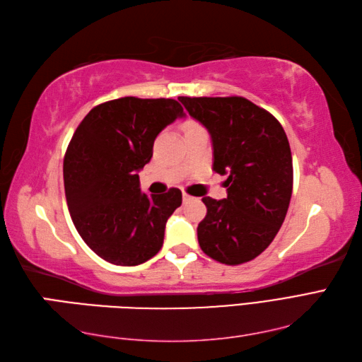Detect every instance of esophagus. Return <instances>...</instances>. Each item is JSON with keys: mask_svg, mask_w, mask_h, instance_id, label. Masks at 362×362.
I'll list each match as a JSON object with an SVG mask.
<instances>
[{"mask_svg": "<svg viewBox=\"0 0 362 362\" xmlns=\"http://www.w3.org/2000/svg\"><path fill=\"white\" fill-rule=\"evenodd\" d=\"M192 199V197L190 195H187V193H182V201L186 202V201H190Z\"/></svg>", "mask_w": 362, "mask_h": 362, "instance_id": "1", "label": "esophagus"}]
</instances>
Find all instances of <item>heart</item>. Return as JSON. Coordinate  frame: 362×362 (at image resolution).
I'll return each mask as SVG.
<instances>
[{
    "label": "heart",
    "instance_id": "heart-1",
    "mask_svg": "<svg viewBox=\"0 0 362 362\" xmlns=\"http://www.w3.org/2000/svg\"><path fill=\"white\" fill-rule=\"evenodd\" d=\"M197 127H201L199 124H197V122H193V121H187L186 124L182 126V129H184V132H187V130H192V129H197Z\"/></svg>",
    "mask_w": 362,
    "mask_h": 362
}]
</instances>
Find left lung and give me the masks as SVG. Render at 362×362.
Wrapping results in <instances>:
<instances>
[{
	"label": "left lung",
	"mask_w": 362,
	"mask_h": 362,
	"mask_svg": "<svg viewBox=\"0 0 362 362\" xmlns=\"http://www.w3.org/2000/svg\"><path fill=\"white\" fill-rule=\"evenodd\" d=\"M204 126L214 146V170L227 175V198H202L207 215L198 243L227 266L252 261L283 226L292 198L293 164L283 126L243 96L178 98Z\"/></svg>",
	"instance_id": "1"
}]
</instances>
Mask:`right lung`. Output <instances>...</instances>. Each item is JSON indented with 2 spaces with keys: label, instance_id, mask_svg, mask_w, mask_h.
I'll list each match as a JSON object with an SVG mask.
<instances>
[{
  "label": "right lung",
  "instance_id": "right-lung-1",
  "mask_svg": "<svg viewBox=\"0 0 362 362\" xmlns=\"http://www.w3.org/2000/svg\"><path fill=\"white\" fill-rule=\"evenodd\" d=\"M184 117L175 100L135 96L96 105L79 122L64 156L67 207L79 236L115 266H138L161 250L165 223L181 206L170 189L146 195L138 172L160 132Z\"/></svg>",
  "mask_w": 362,
  "mask_h": 362
}]
</instances>
